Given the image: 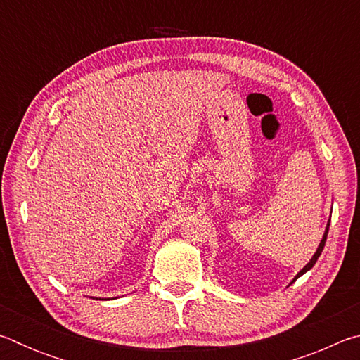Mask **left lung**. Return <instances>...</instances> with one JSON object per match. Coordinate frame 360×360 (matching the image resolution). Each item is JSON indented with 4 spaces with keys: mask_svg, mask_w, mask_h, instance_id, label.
<instances>
[{
    "mask_svg": "<svg viewBox=\"0 0 360 360\" xmlns=\"http://www.w3.org/2000/svg\"><path fill=\"white\" fill-rule=\"evenodd\" d=\"M328 225H330V221H328V224H327V229H326V231H324V236H322V240H321V243H319V246H318V249H316V252H314V255L311 257V260L308 262L307 265H304L300 271L297 273V276L294 278V281L295 279H298L300 278L302 275H304V273H307L308 270H311V268L314 266V264L316 262H318V259H319V255H321V252H322V249H324V246H326V240H327V233H328ZM292 281V283H294Z\"/></svg>",
    "mask_w": 360,
    "mask_h": 360,
    "instance_id": "1",
    "label": "left lung"
}]
</instances>
